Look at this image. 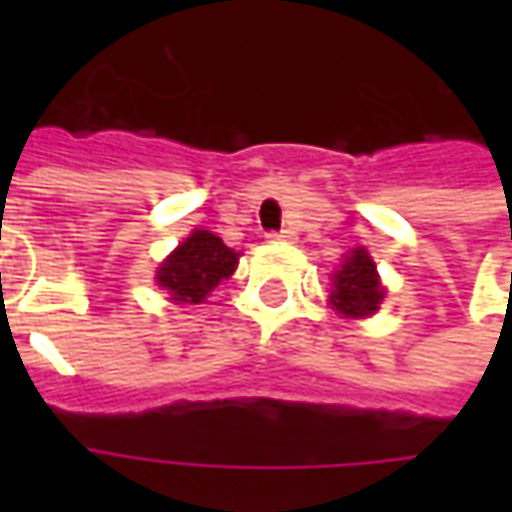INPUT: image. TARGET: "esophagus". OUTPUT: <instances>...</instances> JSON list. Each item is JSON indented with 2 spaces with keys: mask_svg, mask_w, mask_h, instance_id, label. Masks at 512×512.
I'll list each match as a JSON object with an SVG mask.
<instances>
[{
  "mask_svg": "<svg viewBox=\"0 0 512 512\" xmlns=\"http://www.w3.org/2000/svg\"><path fill=\"white\" fill-rule=\"evenodd\" d=\"M268 238H271V241H285V244H293V241H296V233H293V230H282V233H271Z\"/></svg>",
  "mask_w": 512,
  "mask_h": 512,
  "instance_id": "34e87169",
  "label": "esophagus"
}]
</instances>
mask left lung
I'll list each match as a JSON object with an SVG mask.
<instances>
[{
    "label": "left lung",
    "mask_w": 512,
    "mask_h": 512,
    "mask_svg": "<svg viewBox=\"0 0 512 512\" xmlns=\"http://www.w3.org/2000/svg\"><path fill=\"white\" fill-rule=\"evenodd\" d=\"M384 299L386 288L378 277L376 260L365 246H356L332 274V290H329L332 310L348 321H365L376 315Z\"/></svg>",
    "instance_id": "left-lung-1"
}]
</instances>
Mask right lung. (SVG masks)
<instances>
[{"label":"right lung","mask_w":512,"mask_h":512,"mask_svg":"<svg viewBox=\"0 0 512 512\" xmlns=\"http://www.w3.org/2000/svg\"><path fill=\"white\" fill-rule=\"evenodd\" d=\"M238 257L219 235L197 227L158 263L156 285L167 290L169 301L175 304H202L211 290L233 277Z\"/></svg>","instance_id":"right-lung-1"}]
</instances>
